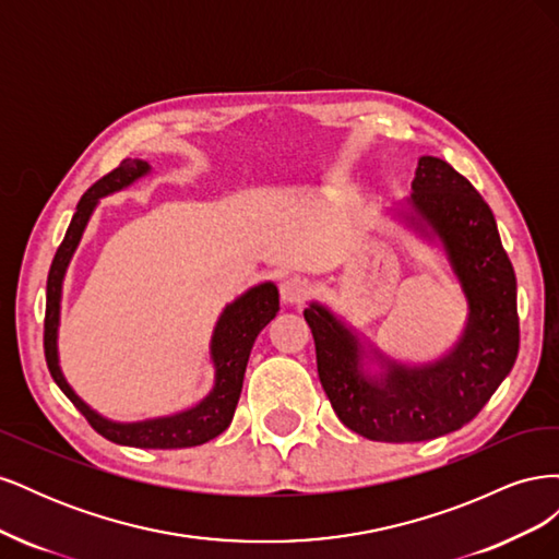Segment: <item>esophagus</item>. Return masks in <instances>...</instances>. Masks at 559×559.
Masks as SVG:
<instances>
[{
	"label": "esophagus",
	"instance_id": "esophagus-1",
	"mask_svg": "<svg viewBox=\"0 0 559 559\" xmlns=\"http://www.w3.org/2000/svg\"><path fill=\"white\" fill-rule=\"evenodd\" d=\"M280 296L286 306H298V302H302L310 296V284L302 277H286L280 284Z\"/></svg>",
	"mask_w": 559,
	"mask_h": 559
}]
</instances>
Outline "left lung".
Here are the masks:
<instances>
[{
    "mask_svg": "<svg viewBox=\"0 0 559 559\" xmlns=\"http://www.w3.org/2000/svg\"><path fill=\"white\" fill-rule=\"evenodd\" d=\"M408 207L405 222L441 240L468 302L450 354L405 366L373 349L382 373H368L357 333L319 302L302 312L337 419L368 441L419 443L462 429L511 373L520 347L515 273L483 195L445 160L421 156Z\"/></svg>",
    "mask_w": 559,
    "mask_h": 559,
    "instance_id": "left-lung-1",
    "label": "left lung"
}]
</instances>
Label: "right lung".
Instances as JSON below:
<instances>
[{"label": "right lung", "instance_id": "1", "mask_svg": "<svg viewBox=\"0 0 559 559\" xmlns=\"http://www.w3.org/2000/svg\"><path fill=\"white\" fill-rule=\"evenodd\" d=\"M151 173L146 160L126 158L121 165L97 179L91 189L81 195L72 224L64 233V240L56 251V259L48 270L46 282V319H44V354L50 376L62 389L64 396L70 399L76 411L88 419V425L105 436L107 441L118 445L132 448H151V450H177V448H193L212 441L218 433H224L230 425V419L238 408L242 380L249 361V352L253 347L257 335L275 319L280 312V294L273 282L253 286L218 317L214 335H212V364H214V386L212 392L202 399L193 408L170 415L156 417L144 421H111L103 415H97L88 403H83L74 389L67 384L60 361H58V326H60V298H62V280L70 265L74 251L81 242V235L88 226V218L97 207V200L121 189H128L130 183L142 179Z\"/></svg>", "mask_w": 559, "mask_h": 559}]
</instances>
